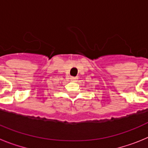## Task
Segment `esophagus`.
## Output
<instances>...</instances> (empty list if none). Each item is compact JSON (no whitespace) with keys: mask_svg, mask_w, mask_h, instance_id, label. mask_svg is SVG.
<instances>
[{"mask_svg":"<svg viewBox=\"0 0 148 148\" xmlns=\"http://www.w3.org/2000/svg\"><path fill=\"white\" fill-rule=\"evenodd\" d=\"M70 79H71V81H73V82H75V81L78 79V77H70Z\"/></svg>","mask_w":148,"mask_h":148,"instance_id":"esophagus-1","label":"esophagus"}]
</instances>
